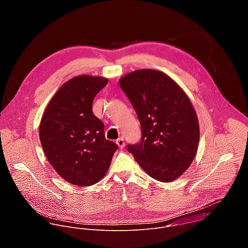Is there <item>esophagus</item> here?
Segmentation results:
<instances>
[{
    "mask_svg": "<svg viewBox=\"0 0 248 248\" xmlns=\"http://www.w3.org/2000/svg\"><path fill=\"white\" fill-rule=\"evenodd\" d=\"M116 144L118 145L119 148H123L125 146V141L123 140V138H119L117 140H116Z\"/></svg>",
    "mask_w": 248,
    "mask_h": 248,
    "instance_id": "1",
    "label": "esophagus"
}]
</instances>
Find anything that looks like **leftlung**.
Here are the masks:
<instances>
[{
	"label": "left lung",
	"instance_id": "8db88e82",
	"mask_svg": "<svg viewBox=\"0 0 248 248\" xmlns=\"http://www.w3.org/2000/svg\"><path fill=\"white\" fill-rule=\"evenodd\" d=\"M119 85L141 126L140 141L127 150L150 177L161 182L177 179L194 160L200 140L190 99L171 77L155 70L130 72Z\"/></svg>",
	"mask_w": 248,
	"mask_h": 248
}]
</instances>
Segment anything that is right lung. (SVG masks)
<instances>
[{
	"label": "right lung",
	"mask_w": 248,
	"mask_h": 248,
	"mask_svg": "<svg viewBox=\"0 0 248 248\" xmlns=\"http://www.w3.org/2000/svg\"><path fill=\"white\" fill-rule=\"evenodd\" d=\"M107 83L99 76L71 78L53 95L40 123V141L48 162L73 185L101 180L118 149L106 140L104 124L93 112V99Z\"/></svg>",
	"instance_id": "right-lung-1"
}]
</instances>
